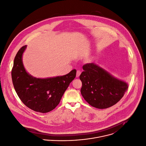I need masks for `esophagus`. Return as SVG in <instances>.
I'll return each mask as SVG.
<instances>
[{
    "label": "esophagus",
    "instance_id": "34e87169",
    "mask_svg": "<svg viewBox=\"0 0 146 146\" xmlns=\"http://www.w3.org/2000/svg\"><path fill=\"white\" fill-rule=\"evenodd\" d=\"M80 74H81V72H80V71H79V70H78V71H77V72H76V77H77V78H78V77L80 76Z\"/></svg>",
    "mask_w": 146,
    "mask_h": 146
}]
</instances>
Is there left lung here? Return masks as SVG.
<instances>
[{"label":"left lung","instance_id":"obj_1","mask_svg":"<svg viewBox=\"0 0 146 146\" xmlns=\"http://www.w3.org/2000/svg\"><path fill=\"white\" fill-rule=\"evenodd\" d=\"M80 75L82 95L91 106L104 109L117 103L127 91L128 84L94 63L83 66Z\"/></svg>","mask_w":146,"mask_h":146}]
</instances>
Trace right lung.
Listing matches in <instances>:
<instances>
[{"instance_id": "add662e5", "label": "right lung", "mask_w": 146, "mask_h": 146, "mask_svg": "<svg viewBox=\"0 0 146 146\" xmlns=\"http://www.w3.org/2000/svg\"><path fill=\"white\" fill-rule=\"evenodd\" d=\"M27 46L17 52L11 71L14 88L22 102L29 108L46 113L53 110L59 103L65 91L76 76V70L68 74L45 79L33 77L26 71L22 56Z\"/></svg>"}]
</instances>
